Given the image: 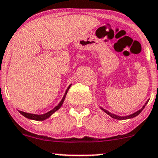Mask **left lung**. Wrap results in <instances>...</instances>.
<instances>
[{"label":"left lung","mask_w":158,"mask_h":158,"mask_svg":"<svg viewBox=\"0 0 158 158\" xmlns=\"http://www.w3.org/2000/svg\"><path fill=\"white\" fill-rule=\"evenodd\" d=\"M148 101H149V100H148V101H147V102H146V103H145L144 105H143V106L142 107V108L140 109V110H139L138 111L135 112V113H132V114L129 115V116H117V115H115V114H113V113H110V112H109L108 110H105V109L102 108V107H100V108H101V110H103V111L105 112L106 113H107V114H108L109 116H111L112 118H113V119H116V120H127V119H131V118H134V117H135V116H137V115H139V114H140V113H141V111H142V110H143V109L144 108V107H145V106L147 105V103H148Z\"/></svg>","instance_id":"obj_1"}]
</instances>
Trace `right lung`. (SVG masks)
Returning <instances> with one entry per match:
<instances>
[{"label":"right lung","instance_id":"obj_1","mask_svg":"<svg viewBox=\"0 0 158 158\" xmlns=\"http://www.w3.org/2000/svg\"><path fill=\"white\" fill-rule=\"evenodd\" d=\"M70 86H71V85H69V86L67 88L66 91H65V95H64L63 98L62 99V100L60 101V102H59V104H58V106H56V107H55L53 110H50L49 112H48V113H44V114H41V115H38V114H33V113H25V112H23V111H20V110H18L19 111V113H21V115H23V116H24V117L27 118V119H30V120H46V119H48V117H50V116H52V115L53 114V113H55L56 111H57L59 109H60V107L62 106V103H63L64 100H65V96H66V94L67 93H68L69 89Z\"/></svg>","mask_w":158,"mask_h":158}]
</instances>
